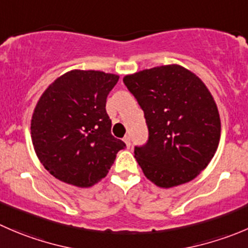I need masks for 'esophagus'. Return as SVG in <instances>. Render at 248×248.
Here are the masks:
<instances>
[{
	"instance_id": "34e87169",
	"label": "esophagus",
	"mask_w": 248,
	"mask_h": 248,
	"mask_svg": "<svg viewBox=\"0 0 248 248\" xmlns=\"http://www.w3.org/2000/svg\"><path fill=\"white\" fill-rule=\"evenodd\" d=\"M124 144H126L127 148H129V146H131V138H129V136L124 137Z\"/></svg>"
}]
</instances>
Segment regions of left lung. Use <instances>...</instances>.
<instances>
[{
	"mask_svg": "<svg viewBox=\"0 0 248 248\" xmlns=\"http://www.w3.org/2000/svg\"><path fill=\"white\" fill-rule=\"evenodd\" d=\"M124 85L143 109L149 140L134 157L150 182L168 189L205 170L217 151L220 117L199 76L178 64L129 74Z\"/></svg>",
	"mask_w": 248,
	"mask_h": 248,
	"instance_id": "1",
	"label": "left lung"
}]
</instances>
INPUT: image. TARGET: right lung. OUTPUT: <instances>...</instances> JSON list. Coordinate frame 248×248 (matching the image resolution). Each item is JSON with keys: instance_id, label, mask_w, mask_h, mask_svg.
Returning a JSON list of instances; mask_svg holds the SVG:
<instances>
[{"instance_id": "obj_1", "label": "right lung", "mask_w": 248, "mask_h": 248, "mask_svg": "<svg viewBox=\"0 0 248 248\" xmlns=\"http://www.w3.org/2000/svg\"><path fill=\"white\" fill-rule=\"evenodd\" d=\"M119 75L68 71L50 83L31 117V140L38 160L57 179L90 188L107 177L126 146L111 134L107 97Z\"/></svg>"}]
</instances>
